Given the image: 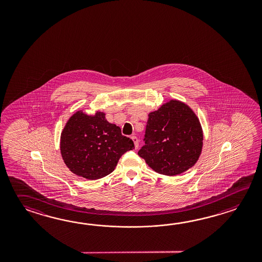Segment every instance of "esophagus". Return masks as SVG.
Returning <instances> with one entry per match:
<instances>
[{
	"instance_id": "obj_1",
	"label": "esophagus",
	"mask_w": 262,
	"mask_h": 262,
	"mask_svg": "<svg viewBox=\"0 0 262 262\" xmlns=\"http://www.w3.org/2000/svg\"><path fill=\"white\" fill-rule=\"evenodd\" d=\"M131 139H132V140L134 141L135 148H136V149H138V148H139V139H138L136 136H132V137H131Z\"/></svg>"
}]
</instances>
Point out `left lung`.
Wrapping results in <instances>:
<instances>
[{
	"label": "left lung",
	"mask_w": 262,
	"mask_h": 262,
	"mask_svg": "<svg viewBox=\"0 0 262 262\" xmlns=\"http://www.w3.org/2000/svg\"><path fill=\"white\" fill-rule=\"evenodd\" d=\"M139 156L156 172L174 176L199 160L203 133L200 120L189 106L170 100L150 112Z\"/></svg>",
	"instance_id": "8db88e82"
}]
</instances>
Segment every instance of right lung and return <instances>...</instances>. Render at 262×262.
I'll return each mask as SVG.
<instances>
[{"label":"right lung","instance_id":"right-lung-1","mask_svg":"<svg viewBox=\"0 0 262 262\" xmlns=\"http://www.w3.org/2000/svg\"><path fill=\"white\" fill-rule=\"evenodd\" d=\"M134 147L132 139L123 136L116 124L108 123L104 112L88 115L81 111L67 121L60 143L67 167L89 180L112 173L121 156Z\"/></svg>","mask_w":262,"mask_h":262}]
</instances>
